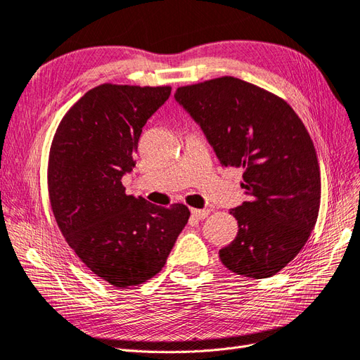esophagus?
Returning a JSON list of instances; mask_svg holds the SVG:
<instances>
[{
    "label": "esophagus",
    "instance_id": "obj_1",
    "mask_svg": "<svg viewBox=\"0 0 360 360\" xmlns=\"http://www.w3.org/2000/svg\"><path fill=\"white\" fill-rule=\"evenodd\" d=\"M191 214L197 219H205L210 214L209 209H191Z\"/></svg>",
    "mask_w": 360,
    "mask_h": 360
}]
</instances>
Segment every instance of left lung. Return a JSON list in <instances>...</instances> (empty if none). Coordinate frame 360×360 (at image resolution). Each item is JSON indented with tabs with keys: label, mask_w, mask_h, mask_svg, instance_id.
Returning a JSON list of instances; mask_svg holds the SVG:
<instances>
[{
	"label": "left lung",
	"mask_w": 360,
	"mask_h": 360,
	"mask_svg": "<svg viewBox=\"0 0 360 360\" xmlns=\"http://www.w3.org/2000/svg\"><path fill=\"white\" fill-rule=\"evenodd\" d=\"M176 102L203 130L222 166L243 167L248 202L230 214L234 240L219 250L236 274L271 277L309 240L321 206L313 141L278 96L234 77L179 87Z\"/></svg>",
	"instance_id": "obj_1"
}]
</instances>
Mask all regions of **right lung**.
I'll return each mask as SVG.
<instances>
[{
	"label": "right lung",
	"instance_id": "1",
	"mask_svg": "<svg viewBox=\"0 0 360 360\" xmlns=\"http://www.w3.org/2000/svg\"><path fill=\"white\" fill-rule=\"evenodd\" d=\"M170 87L101 84L65 114L49 157V195L77 257L115 288L136 286L165 267L188 207L127 195L122 178L136 162L142 127Z\"/></svg>",
	"mask_w": 360,
	"mask_h": 360
}]
</instances>
